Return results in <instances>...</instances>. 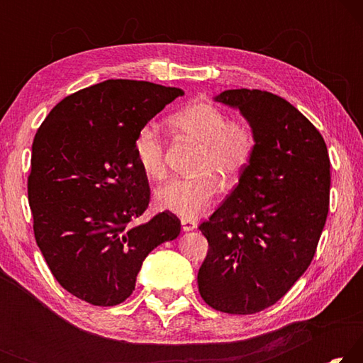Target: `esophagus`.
Instances as JSON below:
<instances>
[{
	"instance_id": "obj_1",
	"label": "esophagus",
	"mask_w": 363,
	"mask_h": 363,
	"mask_svg": "<svg viewBox=\"0 0 363 363\" xmlns=\"http://www.w3.org/2000/svg\"><path fill=\"white\" fill-rule=\"evenodd\" d=\"M181 225H182L184 232H190V230L196 229V223L192 219H181Z\"/></svg>"
}]
</instances>
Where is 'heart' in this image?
Returning <instances> with one entry per match:
<instances>
[{
    "label": "heart",
    "instance_id": "1",
    "mask_svg": "<svg viewBox=\"0 0 363 363\" xmlns=\"http://www.w3.org/2000/svg\"><path fill=\"white\" fill-rule=\"evenodd\" d=\"M169 126L201 144L196 163L199 176L192 179H171L155 192V203L162 211L182 219H196L210 211L225 186L235 184L248 168L255 153V134L247 123L229 120L223 108L206 101L187 104L169 115ZM134 158L150 179H160L167 171L164 140L153 125H144L133 144Z\"/></svg>",
    "mask_w": 363,
    "mask_h": 363
}]
</instances>
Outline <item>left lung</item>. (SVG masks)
I'll use <instances>...</instances> for the list:
<instances>
[{
	"label": "left lung",
	"mask_w": 363,
	"mask_h": 363,
	"mask_svg": "<svg viewBox=\"0 0 363 363\" xmlns=\"http://www.w3.org/2000/svg\"><path fill=\"white\" fill-rule=\"evenodd\" d=\"M214 101L240 110L256 144L238 186L199 225L210 247L199 291L216 311L256 314L284 298L315 255L330 205L328 150L280 96L242 88Z\"/></svg>",
	"instance_id": "1"
}]
</instances>
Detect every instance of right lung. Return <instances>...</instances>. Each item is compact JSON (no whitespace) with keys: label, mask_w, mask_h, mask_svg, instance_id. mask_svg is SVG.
Wrapping results in <instances>:
<instances>
[{"label":"right lung","mask_w":363,"mask_h":363,"mask_svg":"<svg viewBox=\"0 0 363 363\" xmlns=\"http://www.w3.org/2000/svg\"><path fill=\"white\" fill-rule=\"evenodd\" d=\"M179 88L107 79L67 96L35 134L28 203L35 240L60 286L93 306L131 296L147 255L174 240L181 220L163 211L131 225L150 201L134 138Z\"/></svg>","instance_id":"1"}]
</instances>
